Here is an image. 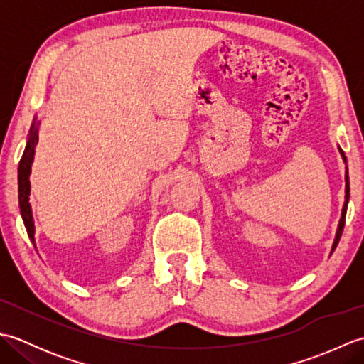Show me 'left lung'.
Returning <instances> with one entry per match:
<instances>
[{
	"mask_svg": "<svg viewBox=\"0 0 364 364\" xmlns=\"http://www.w3.org/2000/svg\"><path fill=\"white\" fill-rule=\"evenodd\" d=\"M339 153H341V156L346 162V156H344V151L339 149ZM349 197H350V186H349V173H347V167H346V202H344V206H343V213H341V219H339V223H338V230H336V237L333 241V245H331V252H335L336 245L339 242V237H341L343 235V228H344V222H346V213H347V203H349Z\"/></svg>",
	"mask_w": 364,
	"mask_h": 364,
	"instance_id": "obj_1",
	"label": "left lung"
}]
</instances>
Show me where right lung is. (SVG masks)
I'll use <instances>...</instances> for the list:
<instances>
[{"mask_svg": "<svg viewBox=\"0 0 364 364\" xmlns=\"http://www.w3.org/2000/svg\"><path fill=\"white\" fill-rule=\"evenodd\" d=\"M38 122L37 117H34L33 125L29 129V137L26 142V149L23 156L20 159L18 166V205L21 211L23 222H25V227L28 231V236L31 241L34 242V219H33V211H31V203H29V192H31V183H29V175H31V166H33L34 161V153H36V145L38 142Z\"/></svg>", "mask_w": 364, "mask_h": 364, "instance_id": "right-lung-1", "label": "right lung"}]
</instances>
